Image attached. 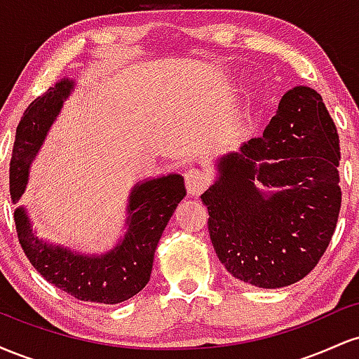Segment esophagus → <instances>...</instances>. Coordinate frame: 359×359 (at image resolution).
<instances>
[{"mask_svg": "<svg viewBox=\"0 0 359 359\" xmlns=\"http://www.w3.org/2000/svg\"><path fill=\"white\" fill-rule=\"evenodd\" d=\"M184 179H185V187H187V191L191 192L192 196H197L199 192H203V189L209 182L208 174L197 167H189L187 170H185Z\"/></svg>", "mask_w": 359, "mask_h": 359, "instance_id": "obj_1", "label": "esophagus"}]
</instances>
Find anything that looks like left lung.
Returning a JSON list of instances; mask_svg holds the SVG:
<instances>
[{
    "label": "left lung",
    "mask_w": 359,
    "mask_h": 359,
    "mask_svg": "<svg viewBox=\"0 0 359 359\" xmlns=\"http://www.w3.org/2000/svg\"><path fill=\"white\" fill-rule=\"evenodd\" d=\"M339 160L334 121L306 86L282 97L262 137L221 160L219 179L201 199L217 258L234 278L280 288L314 270L339 217ZM255 182L283 191L265 200Z\"/></svg>",
    "instance_id": "left-lung-1"
}]
</instances>
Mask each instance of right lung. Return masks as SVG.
<instances>
[{"label":"right lung","instance_id":"right-lung-1","mask_svg":"<svg viewBox=\"0 0 359 359\" xmlns=\"http://www.w3.org/2000/svg\"><path fill=\"white\" fill-rule=\"evenodd\" d=\"M71 88L72 82L60 81L25 109L16 126L10 162L13 203L23 194L28 165ZM184 196L185 185L180 175L172 174L137 185L130 196L128 233L121 245L102 257H81L59 246L45 245L32 233L23 209L15 211L16 234L27 258L47 282L77 300L119 304L137 295L150 280L156 243Z\"/></svg>","mask_w":359,"mask_h":359}]
</instances>
